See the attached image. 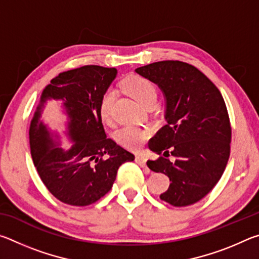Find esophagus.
<instances>
[{"label": "esophagus", "instance_id": "1", "mask_svg": "<svg viewBox=\"0 0 259 259\" xmlns=\"http://www.w3.org/2000/svg\"><path fill=\"white\" fill-rule=\"evenodd\" d=\"M135 161L137 162V163H138L140 166H143V168L145 169V172H146V174H150V169H148L147 166H146V159H145V157L142 156V155H136Z\"/></svg>", "mask_w": 259, "mask_h": 259}]
</instances>
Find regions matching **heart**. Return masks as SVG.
I'll return each instance as SVG.
<instances>
[{
    "instance_id": "1",
    "label": "heart",
    "mask_w": 259,
    "mask_h": 259,
    "mask_svg": "<svg viewBox=\"0 0 259 259\" xmlns=\"http://www.w3.org/2000/svg\"><path fill=\"white\" fill-rule=\"evenodd\" d=\"M122 87L144 106L153 100H156V87L145 76L130 75L122 82ZM114 99H115L114 90L108 89L105 91L99 104V115L104 122H109L111 120ZM114 137L121 146L128 148V150H138L147 139V133L138 126L126 125L116 130Z\"/></svg>"
}]
</instances>
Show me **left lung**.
<instances>
[{
    "label": "left lung",
    "instance_id": "left-lung-1",
    "mask_svg": "<svg viewBox=\"0 0 259 259\" xmlns=\"http://www.w3.org/2000/svg\"><path fill=\"white\" fill-rule=\"evenodd\" d=\"M136 72L157 84L165 98L166 123L148 143L160 157L147 161L152 171L171 182L160 199L175 207L198 202L221 179L230 157L232 129L221 91L183 61H157Z\"/></svg>",
    "mask_w": 259,
    "mask_h": 259
}]
</instances>
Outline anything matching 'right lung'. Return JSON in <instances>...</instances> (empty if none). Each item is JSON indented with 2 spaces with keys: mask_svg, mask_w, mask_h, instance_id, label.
<instances>
[{
  "mask_svg": "<svg viewBox=\"0 0 259 259\" xmlns=\"http://www.w3.org/2000/svg\"><path fill=\"white\" fill-rule=\"evenodd\" d=\"M117 74L116 68L88 65L60 73L41 95L29 125L30 154L38 176L61 202L84 207L109 192L117 170L135 155L107 138L99 104ZM63 102L67 134L73 145L59 148L58 135L40 120L47 100Z\"/></svg>",
  "mask_w": 259,
  "mask_h": 259,
  "instance_id": "add662e5",
  "label": "right lung"
}]
</instances>
